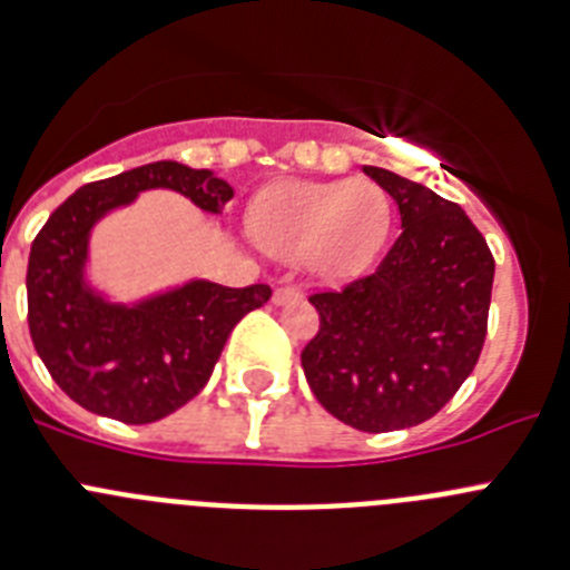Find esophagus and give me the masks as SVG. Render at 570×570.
I'll list each match as a JSON object with an SVG mask.
<instances>
[{
  "instance_id": "1",
  "label": "esophagus",
  "mask_w": 570,
  "mask_h": 570,
  "mask_svg": "<svg viewBox=\"0 0 570 570\" xmlns=\"http://www.w3.org/2000/svg\"><path fill=\"white\" fill-rule=\"evenodd\" d=\"M295 297H301V289H297V286H278V289L273 292L275 304H289Z\"/></svg>"
}]
</instances>
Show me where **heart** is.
I'll return each instance as SVG.
<instances>
[{
    "mask_svg": "<svg viewBox=\"0 0 570 570\" xmlns=\"http://www.w3.org/2000/svg\"><path fill=\"white\" fill-rule=\"evenodd\" d=\"M249 227L273 255H304L326 278H352L381 253L389 198L372 181H281L255 198Z\"/></svg>",
    "mask_w": 570,
    "mask_h": 570,
    "instance_id": "b5f03b06",
    "label": "heart"
}]
</instances>
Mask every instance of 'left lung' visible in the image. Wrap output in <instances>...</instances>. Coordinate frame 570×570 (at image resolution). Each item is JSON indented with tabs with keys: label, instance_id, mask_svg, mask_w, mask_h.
Listing matches in <instances>:
<instances>
[{
	"label": "left lung",
	"instance_id": "obj_1",
	"mask_svg": "<svg viewBox=\"0 0 570 570\" xmlns=\"http://www.w3.org/2000/svg\"><path fill=\"white\" fill-rule=\"evenodd\" d=\"M400 209V235L372 275L309 295L321 330L301 352L323 409L357 432L425 423L476 366L489 330L494 255L454 202L363 167Z\"/></svg>",
	"mask_w": 570,
	"mask_h": 570
}]
</instances>
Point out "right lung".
Returning <instances> with one entry per match:
<instances>
[{
    "label": "right lung",
    "instance_id": "1",
    "mask_svg": "<svg viewBox=\"0 0 570 570\" xmlns=\"http://www.w3.org/2000/svg\"><path fill=\"white\" fill-rule=\"evenodd\" d=\"M167 187L222 213L233 187L209 170L156 161L85 184L53 209L28 261V326L59 389L81 409L121 423H156L207 386L235 323L269 301L266 284L189 281L136 306H119L85 284L87 238L101 215L145 189Z\"/></svg>",
    "mask_w": 570,
    "mask_h": 570
}]
</instances>
